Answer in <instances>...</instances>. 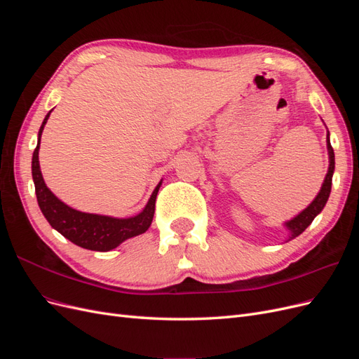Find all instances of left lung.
Segmentation results:
<instances>
[{
    "label": "left lung",
    "instance_id": "1",
    "mask_svg": "<svg viewBox=\"0 0 359 359\" xmlns=\"http://www.w3.org/2000/svg\"><path fill=\"white\" fill-rule=\"evenodd\" d=\"M327 147H328V156H330V168H328L327 177H325L322 189L318 193V196L314 198V201L302 212H299L297 217H293L292 220L285 223V226L290 231L289 240H293V238H297L298 235H301L304 231L307 229V227L311 224V222L314 220V217H316L323 210L325 203H327V201L330 198L331 184H332V173H334V168H335L334 149H332L331 142H330V133L327 135Z\"/></svg>",
    "mask_w": 359,
    "mask_h": 359
}]
</instances>
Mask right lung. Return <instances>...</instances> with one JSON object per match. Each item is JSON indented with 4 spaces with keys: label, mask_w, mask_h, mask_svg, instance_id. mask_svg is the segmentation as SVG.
Segmentation results:
<instances>
[{
    "label": "right lung",
    "mask_w": 359,
    "mask_h": 359,
    "mask_svg": "<svg viewBox=\"0 0 359 359\" xmlns=\"http://www.w3.org/2000/svg\"><path fill=\"white\" fill-rule=\"evenodd\" d=\"M50 112L52 111H49V114L43 119V124L39 130L37 147L34 153H32L31 163L32 181H34L36 186L37 202L49 224L73 244L86 250H94V252H109V250L118 247L119 244L128 240V238L147 232L148 227L151 226V222H153L156 198L161 186V181L157 184V187L154 189L153 194H151L142 212H139L135 217H128V219H115V217L109 215L88 214L73 210L69 205L61 202L48 189L40 170L39 148L43 128H45Z\"/></svg>",
    "instance_id": "right-lung-1"
}]
</instances>
